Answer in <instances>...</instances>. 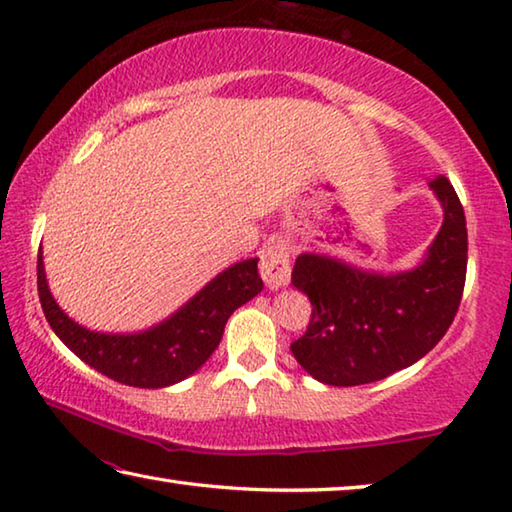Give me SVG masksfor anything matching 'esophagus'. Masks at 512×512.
Returning a JSON list of instances; mask_svg holds the SVG:
<instances>
[{"mask_svg": "<svg viewBox=\"0 0 512 512\" xmlns=\"http://www.w3.org/2000/svg\"><path fill=\"white\" fill-rule=\"evenodd\" d=\"M291 248L284 239L273 237L268 239V244L259 253V273H262V280L271 291L284 289L291 280Z\"/></svg>", "mask_w": 512, "mask_h": 512, "instance_id": "1", "label": "esophagus"}]
</instances>
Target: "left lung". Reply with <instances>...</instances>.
Instances as JSON below:
<instances>
[{"mask_svg":"<svg viewBox=\"0 0 512 512\" xmlns=\"http://www.w3.org/2000/svg\"><path fill=\"white\" fill-rule=\"evenodd\" d=\"M427 185L443 207V225L413 268L379 273L329 255H298L291 284L314 309L291 352L323 384L361 386L409 368L452 325L467 271L465 214L445 176Z\"/></svg>","mask_w":512,"mask_h":512,"instance_id":"left-lung-1","label":"left lung"}]
</instances>
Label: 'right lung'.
<instances>
[{"instance_id":"right-lung-1","label":"right lung","mask_w":512,"mask_h":512,"mask_svg":"<svg viewBox=\"0 0 512 512\" xmlns=\"http://www.w3.org/2000/svg\"><path fill=\"white\" fill-rule=\"evenodd\" d=\"M264 289L257 257L241 259L212 277L171 316L140 332H97L69 318L49 291L42 246L38 293L51 329L76 357L101 375L135 388H167L187 379L219 348L232 311Z\"/></svg>"}]
</instances>
